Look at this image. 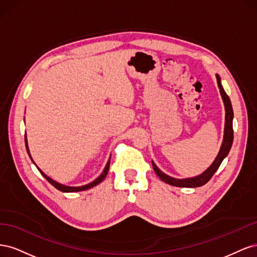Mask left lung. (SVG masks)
Masks as SVG:
<instances>
[{"label": "left lung", "instance_id": "1", "mask_svg": "<svg viewBox=\"0 0 257 257\" xmlns=\"http://www.w3.org/2000/svg\"><path fill=\"white\" fill-rule=\"evenodd\" d=\"M216 81H217V85H219V89H220L223 102L225 105V111H226V114H225L224 139H223V144H222L219 154H217V157L214 160V162L212 163V165L210 166L205 173H203L197 177L190 178V179H181V180L180 179L172 178V177L165 175L164 173H162L161 170L157 167V165H155L152 162V166H153L155 174H157L161 178V180L164 181L165 183H168V184L174 185V186H179V188H197V186L204 185L210 180V179L212 178V176L214 175L217 168L220 167L224 158L228 154L230 148H231V145H232V139H234V130H232V118H234V112H232L230 99L226 93H225V91L222 87L219 75H216Z\"/></svg>", "mask_w": 257, "mask_h": 257}]
</instances>
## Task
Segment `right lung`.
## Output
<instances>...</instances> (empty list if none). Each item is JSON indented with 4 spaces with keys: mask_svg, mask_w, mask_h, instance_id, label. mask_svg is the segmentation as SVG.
<instances>
[{
    "mask_svg": "<svg viewBox=\"0 0 257 257\" xmlns=\"http://www.w3.org/2000/svg\"><path fill=\"white\" fill-rule=\"evenodd\" d=\"M26 137V139H25V142H26V148H27V151H28V153H29V155H30V158H31V154H30V151H29V148H28V143H27V136H25ZM31 160H32V158H31ZM32 162H33V160H32ZM34 163V162H33ZM35 164V163H34ZM109 165H110V159H109V161L107 162V164H106V167H105V169L103 170V173H102V175H100L97 179H95L94 181L93 182H91V183H89V184H87V185H83V186H66V185H63V184H60V183H58V182H56V181H53L51 178H49L48 176H46L42 170L38 168L37 166V169L40 170V173L45 177V179L46 180H47L50 184H52L54 188L56 189H58L59 191H62V192H79V191H85V190H89V189H91V188H93V186H95V185H97L98 183H100L102 182L104 179H105V177L107 176V173H108V170H109Z\"/></svg>",
    "mask_w": 257,
    "mask_h": 257,
    "instance_id": "add662e5",
    "label": "right lung"
}]
</instances>
